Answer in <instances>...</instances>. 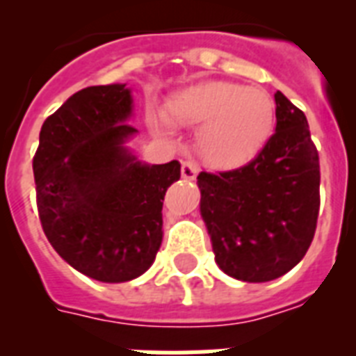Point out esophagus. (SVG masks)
Returning a JSON list of instances; mask_svg holds the SVG:
<instances>
[{
    "label": "esophagus",
    "mask_w": 356,
    "mask_h": 356,
    "mask_svg": "<svg viewBox=\"0 0 356 356\" xmlns=\"http://www.w3.org/2000/svg\"><path fill=\"white\" fill-rule=\"evenodd\" d=\"M181 173H183L184 179L192 181V179L197 177V173H200V166H197L194 161H184L183 166H181Z\"/></svg>",
    "instance_id": "esophagus-1"
}]
</instances>
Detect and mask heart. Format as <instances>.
<instances>
[{
  "label": "heart",
  "mask_w": 356,
  "mask_h": 356,
  "mask_svg": "<svg viewBox=\"0 0 356 356\" xmlns=\"http://www.w3.org/2000/svg\"><path fill=\"white\" fill-rule=\"evenodd\" d=\"M168 120L197 127V149L211 166L234 170L259 155L273 131L275 103L260 88L203 81L168 102Z\"/></svg>",
  "instance_id": "1"
}]
</instances>
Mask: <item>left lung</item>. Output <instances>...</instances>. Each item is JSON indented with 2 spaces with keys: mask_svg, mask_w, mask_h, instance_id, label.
Masks as SVG:
<instances>
[{
  "mask_svg": "<svg viewBox=\"0 0 356 356\" xmlns=\"http://www.w3.org/2000/svg\"><path fill=\"white\" fill-rule=\"evenodd\" d=\"M275 105V133L253 161L197 175L214 259L238 281L284 275L309 251L318 223L320 156L309 122L281 92Z\"/></svg>",
  "mask_w": 356,
  "mask_h": 356,
  "instance_id": "left-lung-1",
  "label": "left lung"
}]
</instances>
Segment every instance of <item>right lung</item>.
Returning <instances> with one entry per match:
<instances>
[{
  "label": "right lung",
  "mask_w": 356,
  "mask_h": 356,
  "mask_svg": "<svg viewBox=\"0 0 356 356\" xmlns=\"http://www.w3.org/2000/svg\"><path fill=\"white\" fill-rule=\"evenodd\" d=\"M125 85L88 86L47 116L33 156L36 207L53 249L81 273L125 282L144 273L162 242V201L177 161L142 164L125 149L136 133Z\"/></svg>",
  "instance_id": "obj_1"
}]
</instances>
